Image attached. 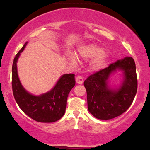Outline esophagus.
Returning a JSON list of instances; mask_svg holds the SVG:
<instances>
[{"mask_svg":"<svg viewBox=\"0 0 150 150\" xmlns=\"http://www.w3.org/2000/svg\"><path fill=\"white\" fill-rule=\"evenodd\" d=\"M83 78L82 76H77L76 78V83L79 84V85H81V84L83 83Z\"/></svg>","mask_w":150,"mask_h":150,"instance_id":"obj_1","label":"esophagus"}]
</instances>
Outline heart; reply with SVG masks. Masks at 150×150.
<instances>
[{
    "mask_svg": "<svg viewBox=\"0 0 150 150\" xmlns=\"http://www.w3.org/2000/svg\"><path fill=\"white\" fill-rule=\"evenodd\" d=\"M77 56L83 59H93L90 63V67L94 71L103 69L110 57L108 50H103V48L95 44H89L82 46L77 49ZM69 62L72 64L76 63V59L72 56L69 57Z\"/></svg>",
    "mask_w": 150,
    "mask_h": 150,
    "instance_id": "obj_1",
    "label": "heart"
}]
</instances>
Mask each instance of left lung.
<instances>
[{"instance_id": "1", "label": "left lung", "mask_w": 150, "mask_h": 150, "mask_svg": "<svg viewBox=\"0 0 150 150\" xmlns=\"http://www.w3.org/2000/svg\"><path fill=\"white\" fill-rule=\"evenodd\" d=\"M122 71V80L117 87L112 88L110 78ZM87 94L88 110L98 120H107L120 116L132 104L137 91L136 65L132 57L117 60L84 82Z\"/></svg>"}]
</instances>
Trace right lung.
<instances>
[{
	"instance_id": "obj_1",
	"label": "right lung",
	"mask_w": 150,
	"mask_h": 150,
	"mask_svg": "<svg viewBox=\"0 0 150 150\" xmlns=\"http://www.w3.org/2000/svg\"><path fill=\"white\" fill-rule=\"evenodd\" d=\"M28 42L16 55L12 65V89L14 98L21 110L33 120L42 123L58 121L65 114L67 96L75 85L74 74H65L46 93L35 96L24 89L18 77L17 62Z\"/></svg>"
}]
</instances>
